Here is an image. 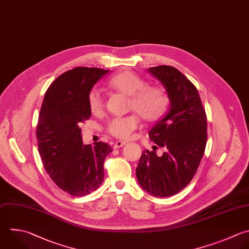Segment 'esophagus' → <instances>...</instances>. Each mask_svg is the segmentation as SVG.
I'll return each mask as SVG.
<instances>
[{
	"label": "esophagus",
	"mask_w": 249,
	"mask_h": 249,
	"mask_svg": "<svg viewBox=\"0 0 249 249\" xmlns=\"http://www.w3.org/2000/svg\"><path fill=\"white\" fill-rule=\"evenodd\" d=\"M126 143H127L126 141H117V142L115 143V145H114V148H115V149L121 148V147H123L124 145H125Z\"/></svg>",
	"instance_id": "obj_1"
}]
</instances>
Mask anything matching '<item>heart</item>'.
I'll use <instances>...</instances> for the list:
<instances>
[{"instance_id":"b5f03b06","label":"heart","mask_w":249,"mask_h":249,"mask_svg":"<svg viewBox=\"0 0 249 249\" xmlns=\"http://www.w3.org/2000/svg\"><path fill=\"white\" fill-rule=\"evenodd\" d=\"M108 87L125 95H129L128 108L138 112L147 122H158L168 111L170 98L166 89L160 86H149L146 81L132 71H123L108 81ZM89 111L98 115L103 110V99L99 91L91 89L88 96ZM138 113V114H139ZM136 113L112 119L107 131L119 139H129L140 126V116Z\"/></svg>"}]
</instances>
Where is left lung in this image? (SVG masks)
<instances>
[{
  "mask_svg": "<svg viewBox=\"0 0 249 249\" xmlns=\"http://www.w3.org/2000/svg\"><path fill=\"white\" fill-rule=\"evenodd\" d=\"M165 88L170 107L149 137L166 151H143L136 167L140 186L155 196H170L183 190L196 174L207 140V120L196 88L176 68L167 65L148 70ZM157 147V146H155Z\"/></svg>",
  "mask_w": 249,
  "mask_h": 249,
  "instance_id": "obj_1",
  "label": "left lung"
}]
</instances>
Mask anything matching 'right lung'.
I'll use <instances>...</instances> for the list:
<instances>
[{"label": "right lung", "mask_w": 249, "mask_h": 249, "mask_svg": "<svg viewBox=\"0 0 249 249\" xmlns=\"http://www.w3.org/2000/svg\"><path fill=\"white\" fill-rule=\"evenodd\" d=\"M109 71L76 67L61 74L49 87L41 107L36 134L44 167L73 196L90 194L104 180V160L111 146L105 142L84 145L80 125L91 116L89 91Z\"/></svg>", "instance_id": "1"}]
</instances>
